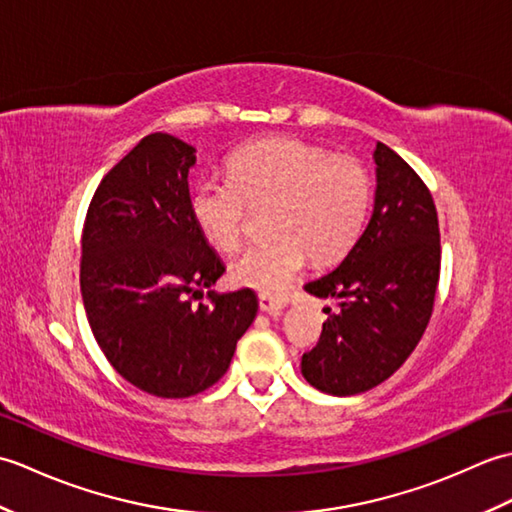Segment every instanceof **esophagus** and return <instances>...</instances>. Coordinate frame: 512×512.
Masks as SVG:
<instances>
[{
  "mask_svg": "<svg viewBox=\"0 0 512 512\" xmlns=\"http://www.w3.org/2000/svg\"><path fill=\"white\" fill-rule=\"evenodd\" d=\"M259 308H262L264 312H281L286 308V301L262 292V295H259Z\"/></svg>",
  "mask_w": 512,
  "mask_h": 512,
  "instance_id": "34e87169",
  "label": "esophagus"
}]
</instances>
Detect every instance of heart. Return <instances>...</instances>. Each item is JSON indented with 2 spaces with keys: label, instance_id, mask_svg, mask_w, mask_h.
I'll list each match as a JSON object with an SVG mask.
<instances>
[{
  "label": "heart",
  "instance_id": "b5f03b06",
  "mask_svg": "<svg viewBox=\"0 0 512 512\" xmlns=\"http://www.w3.org/2000/svg\"><path fill=\"white\" fill-rule=\"evenodd\" d=\"M228 180L202 178L191 189V215L206 242L231 253L244 242L248 206H268L262 242L231 264L235 284L279 295L310 259L345 255L365 224L372 182L361 162L332 156L297 138H266L226 160Z\"/></svg>",
  "mask_w": 512,
  "mask_h": 512
}]
</instances>
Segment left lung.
Masks as SVG:
<instances>
[{"label": "left lung", "mask_w": 512, "mask_h": 512, "mask_svg": "<svg viewBox=\"0 0 512 512\" xmlns=\"http://www.w3.org/2000/svg\"><path fill=\"white\" fill-rule=\"evenodd\" d=\"M374 211L363 235L332 273L306 292L334 299L336 312L301 374L332 396L383 383L407 361L431 319L440 279L438 213L427 184L394 149L376 143Z\"/></svg>", "instance_id": "1"}]
</instances>
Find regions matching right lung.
<instances>
[{"label":"right lung","instance_id":"1","mask_svg":"<svg viewBox=\"0 0 512 512\" xmlns=\"http://www.w3.org/2000/svg\"><path fill=\"white\" fill-rule=\"evenodd\" d=\"M195 147L149 134L96 189L81 237V295L96 343L134 387L189 398L220 380L257 314L242 288L209 292L224 264L195 224Z\"/></svg>","mask_w":512,"mask_h":512}]
</instances>
